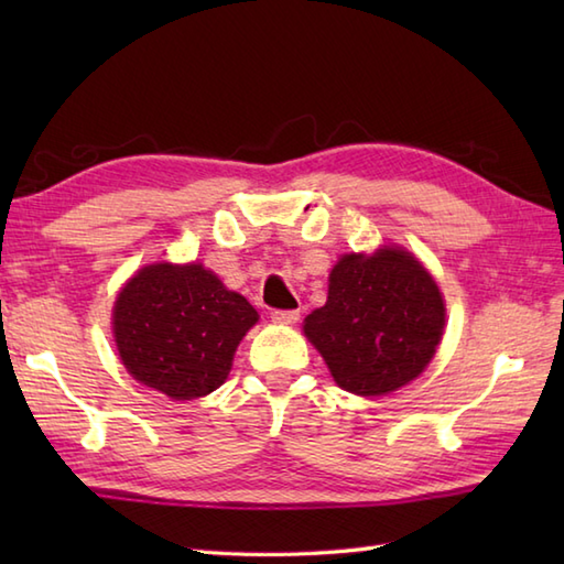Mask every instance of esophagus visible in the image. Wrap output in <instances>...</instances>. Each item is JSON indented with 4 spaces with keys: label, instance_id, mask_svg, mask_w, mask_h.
Instances as JSON below:
<instances>
[{
    "label": "esophagus",
    "instance_id": "esophagus-1",
    "mask_svg": "<svg viewBox=\"0 0 564 564\" xmlns=\"http://www.w3.org/2000/svg\"><path fill=\"white\" fill-rule=\"evenodd\" d=\"M301 317V310H273L271 319L273 322H281V325H293Z\"/></svg>",
    "mask_w": 564,
    "mask_h": 564
}]
</instances>
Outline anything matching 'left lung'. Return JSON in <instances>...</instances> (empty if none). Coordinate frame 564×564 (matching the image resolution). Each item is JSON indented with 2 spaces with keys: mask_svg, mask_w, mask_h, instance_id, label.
Wrapping results in <instances>:
<instances>
[{
  "mask_svg": "<svg viewBox=\"0 0 564 564\" xmlns=\"http://www.w3.org/2000/svg\"><path fill=\"white\" fill-rule=\"evenodd\" d=\"M446 322L436 281L410 251L346 254L329 273L327 303L305 317V337L337 386L378 398L414 380Z\"/></svg>",
  "mask_w": 564,
  "mask_h": 564,
  "instance_id": "8db88e82",
  "label": "left lung"
}]
</instances>
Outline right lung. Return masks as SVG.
<instances>
[{"instance_id": "add662e5", "label": "right lung", "mask_w": 564, "mask_h": 564, "mask_svg": "<svg viewBox=\"0 0 564 564\" xmlns=\"http://www.w3.org/2000/svg\"><path fill=\"white\" fill-rule=\"evenodd\" d=\"M257 310L200 263H152L126 283L113 334L128 373L172 400L218 390Z\"/></svg>"}]
</instances>
